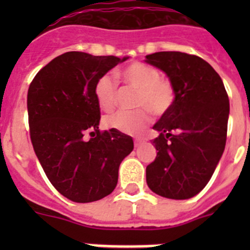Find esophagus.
Segmentation results:
<instances>
[{"mask_svg": "<svg viewBox=\"0 0 250 250\" xmlns=\"http://www.w3.org/2000/svg\"><path fill=\"white\" fill-rule=\"evenodd\" d=\"M134 144H135V147H139L141 144H143V140H141V139H135Z\"/></svg>", "mask_w": 250, "mask_h": 250, "instance_id": "34e87169", "label": "esophagus"}]
</instances>
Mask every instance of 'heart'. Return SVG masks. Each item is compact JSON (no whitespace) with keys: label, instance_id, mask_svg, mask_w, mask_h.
<instances>
[{"label":"heart","instance_id":"obj_1","mask_svg":"<svg viewBox=\"0 0 250 250\" xmlns=\"http://www.w3.org/2000/svg\"><path fill=\"white\" fill-rule=\"evenodd\" d=\"M124 83L138 90L135 106H144L134 111H118L105 118V125L110 129L125 134H139L150 121V114L164 115L173 106L175 90L169 80L160 77V72L152 66L143 62H132L125 66L120 72ZM116 83L110 75H103L94 85V95L104 111L114 109L116 101Z\"/></svg>","mask_w":250,"mask_h":250}]
</instances>
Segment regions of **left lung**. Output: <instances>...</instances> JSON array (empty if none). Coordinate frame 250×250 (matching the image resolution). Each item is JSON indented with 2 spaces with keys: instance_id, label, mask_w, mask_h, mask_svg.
<instances>
[{
  "instance_id": "1",
  "label": "left lung",
  "mask_w": 250,
  "mask_h": 250,
  "mask_svg": "<svg viewBox=\"0 0 250 250\" xmlns=\"http://www.w3.org/2000/svg\"><path fill=\"white\" fill-rule=\"evenodd\" d=\"M145 62L165 72L175 100L152 129L158 150L146 167L147 187L169 199H189L204 189L227 141L229 99L224 83L207 61L179 51L147 55Z\"/></svg>"
}]
</instances>
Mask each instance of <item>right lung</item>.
Here are the masks:
<instances>
[{
    "label": "right lung",
    "instance_id": "add662e5",
    "mask_svg": "<svg viewBox=\"0 0 250 250\" xmlns=\"http://www.w3.org/2000/svg\"><path fill=\"white\" fill-rule=\"evenodd\" d=\"M127 59L70 51L41 68L28 87L35 154L51 184L75 203L111 194L121 161L134 149L131 136L99 130L100 106L94 95L99 77Z\"/></svg>",
    "mask_w": 250,
    "mask_h": 250
}]
</instances>
